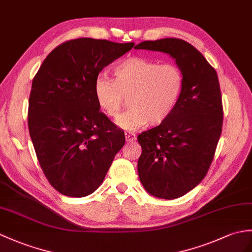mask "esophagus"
Returning <instances> with one entry per match:
<instances>
[{"mask_svg":"<svg viewBox=\"0 0 252 252\" xmlns=\"http://www.w3.org/2000/svg\"><path fill=\"white\" fill-rule=\"evenodd\" d=\"M126 138L127 143H133L134 140L136 139V135L134 133H130V132H126Z\"/></svg>","mask_w":252,"mask_h":252,"instance_id":"34e87169","label":"esophagus"}]
</instances>
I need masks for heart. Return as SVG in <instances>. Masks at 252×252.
I'll list each match as a JSON object with an SVG mask.
<instances>
[{"mask_svg":"<svg viewBox=\"0 0 252 252\" xmlns=\"http://www.w3.org/2000/svg\"><path fill=\"white\" fill-rule=\"evenodd\" d=\"M114 79L98 77L94 96L99 108L117 118L128 97L131 107L118 124L126 130H137L148 124L161 125L176 109L185 87V76L173 63L159 64L142 57H130L113 67Z\"/></svg>","mask_w":252,"mask_h":252,"instance_id":"obj_1","label":"heart"}]
</instances>
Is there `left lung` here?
<instances>
[{
  "mask_svg": "<svg viewBox=\"0 0 252 252\" xmlns=\"http://www.w3.org/2000/svg\"><path fill=\"white\" fill-rule=\"evenodd\" d=\"M135 48L168 54L185 76L183 94L171 117L137 136L140 183L151 195L173 200L201 183L215 157L223 122L218 75L183 39L146 40Z\"/></svg>",
  "mask_w": 252,
  "mask_h": 252,
  "instance_id": "obj_1",
  "label": "left lung"
}]
</instances>
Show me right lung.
<instances>
[{"instance_id":"1","label":"right lung","mask_w":252,"mask_h":252,"mask_svg":"<svg viewBox=\"0 0 252 252\" xmlns=\"http://www.w3.org/2000/svg\"><path fill=\"white\" fill-rule=\"evenodd\" d=\"M133 47L87 37L66 40L34 76L29 132L47 180L63 195L94 192L125 145V132L99 112L93 88L98 73Z\"/></svg>"}]
</instances>
